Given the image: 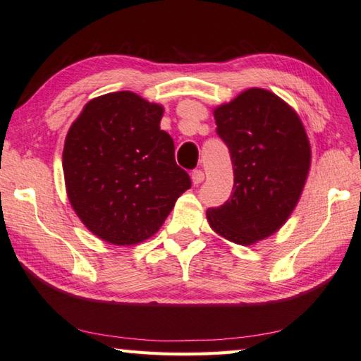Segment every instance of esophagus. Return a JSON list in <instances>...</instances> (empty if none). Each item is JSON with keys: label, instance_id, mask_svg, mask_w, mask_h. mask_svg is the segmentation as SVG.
Masks as SVG:
<instances>
[{"label": "esophagus", "instance_id": "1", "mask_svg": "<svg viewBox=\"0 0 361 361\" xmlns=\"http://www.w3.org/2000/svg\"><path fill=\"white\" fill-rule=\"evenodd\" d=\"M204 180V173L201 171V169H195V171L192 173V182L195 183V185H198V183H201Z\"/></svg>", "mask_w": 361, "mask_h": 361}]
</instances>
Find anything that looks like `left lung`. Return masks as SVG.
Listing matches in <instances>:
<instances>
[{
    "mask_svg": "<svg viewBox=\"0 0 361 361\" xmlns=\"http://www.w3.org/2000/svg\"><path fill=\"white\" fill-rule=\"evenodd\" d=\"M214 118L229 147L234 188L221 207L207 209V221L223 239L248 247L294 212L311 166L310 140L294 108L262 87L215 106Z\"/></svg>",
    "mask_w": 361,
    "mask_h": 361,
    "instance_id": "left-lung-1",
    "label": "left lung"
}]
</instances>
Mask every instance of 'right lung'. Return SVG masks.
<instances>
[{"label":"right lung","mask_w":361,"mask_h":361,"mask_svg":"<svg viewBox=\"0 0 361 361\" xmlns=\"http://www.w3.org/2000/svg\"><path fill=\"white\" fill-rule=\"evenodd\" d=\"M163 106L132 91L87 102L67 132L63 171L81 223L104 242L137 245L165 223L192 187L160 130Z\"/></svg>","instance_id":"obj_1"}]
</instances>
